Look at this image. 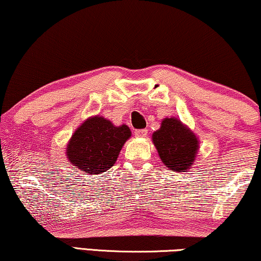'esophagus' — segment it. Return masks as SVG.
<instances>
[{
  "label": "esophagus",
  "instance_id": "1",
  "mask_svg": "<svg viewBox=\"0 0 261 261\" xmlns=\"http://www.w3.org/2000/svg\"><path fill=\"white\" fill-rule=\"evenodd\" d=\"M146 135H148V130L146 129H143V130H136L135 131V136L138 138H144L146 137Z\"/></svg>",
  "mask_w": 261,
  "mask_h": 261
}]
</instances>
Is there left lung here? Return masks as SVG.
Here are the masks:
<instances>
[{
	"mask_svg": "<svg viewBox=\"0 0 261 261\" xmlns=\"http://www.w3.org/2000/svg\"><path fill=\"white\" fill-rule=\"evenodd\" d=\"M152 143L164 166L175 172H187L195 162L199 137L176 117L164 118L152 134Z\"/></svg>",
	"mask_w": 261,
	"mask_h": 261,
	"instance_id": "1",
	"label": "left lung"
}]
</instances>
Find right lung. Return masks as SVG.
<instances>
[{"label":"right lung","mask_w":261,"mask_h":261,"mask_svg":"<svg viewBox=\"0 0 261 261\" xmlns=\"http://www.w3.org/2000/svg\"><path fill=\"white\" fill-rule=\"evenodd\" d=\"M131 137L129 126H116L102 116H93L76 127L66 145V157L73 168L98 175L116 163L125 142Z\"/></svg>","instance_id":"add662e5"}]
</instances>
